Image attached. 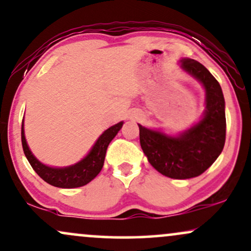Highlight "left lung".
Segmentation results:
<instances>
[{
  "label": "left lung",
  "mask_w": 251,
  "mask_h": 251,
  "mask_svg": "<svg viewBox=\"0 0 251 251\" xmlns=\"http://www.w3.org/2000/svg\"><path fill=\"white\" fill-rule=\"evenodd\" d=\"M185 71L203 84L206 91L204 118L180 137H169L139 126V142L149 162L171 178L200 176L216 161L226 139L225 99L220 84L200 62L181 61Z\"/></svg>",
  "instance_id": "obj_1"
}]
</instances>
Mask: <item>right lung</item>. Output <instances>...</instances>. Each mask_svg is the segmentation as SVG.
I'll return each instance as SVG.
<instances>
[{"instance_id":"add662e5","label":"right lung","mask_w":251,"mask_h":251,"mask_svg":"<svg viewBox=\"0 0 251 251\" xmlns=\"http://www.w3.org/2000/svg\"><path fill=\"white\" fill-rule=\"evenodd\" d=\"M123 122H120L118 125L110 126L107 129L105 132L98 138L96 144L91 150V152L79 161L78 164L70 166V167L66 168H53L48 167L41 164L34 158L32 152L28 149L27 144H26L25 136H24V128H23L22 123V145L24 153L27 158L28 162L34 169L35 173L40 176L42 180L46 181L54 187L57 188H78L83 187L93 180L98 174L101 171L103 161H105V155L107 148H108L109 143L112 139L115 137L116 133L120 131L122 128Z\"/></svg>"}]
</instances>
